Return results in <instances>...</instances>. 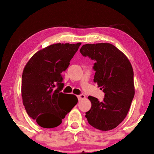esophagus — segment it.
Here are the masks:
<instances>
[{"label": "esophagus", "instance_id": "obj_1", "mask_svg": "<svg viewBox=\"0 0 154 154\" xmlns=\"http://www.w3.org/2000/svg\"><path fill=\"white\" fill-rule=\"evenodd\" d=\"M77 97H78V99H79V100H81L85 98V96L84 94H80V95H78Z\"/></svg>", "mask_w": 154, "mask_h": 154}]
</instances>
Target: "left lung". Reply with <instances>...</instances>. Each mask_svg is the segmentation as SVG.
Segmentation results:
<instances>
[{"label": "left lung", "mask_w": 154, "mask_h": 154, "mask_svg": "<svg viewBox=\"0 0 154 154\" xmlns=\"http://www.w3.org/2000/svg\"><path fill=\"white\" fill-rule=\"evenodd\" d=\"M80 52L96 61L93 81L104 93L102 102L88 97L91 108L85 117L90 125L98 130H112L126 118L134 97L132 65L124 54L109 43L85 44Z\"/></svg>", "instance_id": "left-lung-1"}]
</instances>
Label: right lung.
I'll return each instance as SVG.
<instances>
[{
    "mask_svg": "<svg viewBox=\"0 0 154 154\" xmlns=\"http://www.w3.org/2000/svg\"><path fill=\"white\" fill-rule=\"evenodd\" d=\"M81 44L50 45L37 51L25 65L21 88L23 104L29 116L41 127L60 125L78 102L74 94L60 91L64 86L61 73L67 69ZM68 103L70 107L67 108Z\"/></svg>",
    "mask_w": 154,
    "mask_h": 154,
    "instance_id": "right-lung-1",
    "label": "right lung"
}]
</instances>
